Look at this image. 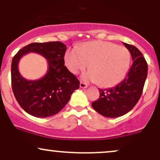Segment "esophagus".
Instances as JSON below:
<instances>
[{
    "mask_svg": "<svg viewBox=\"0 0 160 160\" xmlns=\"http://www.w3.org/2000/svg\"><path fill=\"white\" fill-rule=\"evenodd\" d=\"M80 88H88V84L84 83V82H81V83H80Z\"/></svg>",
    "mask_w": 160,
    "mask_h": 160,
    "instance_id": "1",
    "label": "esophagus"
}]
</instances>
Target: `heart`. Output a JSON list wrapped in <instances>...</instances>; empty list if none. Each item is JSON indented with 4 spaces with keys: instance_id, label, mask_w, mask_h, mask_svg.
Instances as JSON below:
<instances>
[{
    "instance_id": "obj_1",
    "label": "heart",
    "mask_w": 160,
    "mask_h": 160,
    "mask_svg": "<svg viewBox=\"0 0 160 160\" xmlns=\"http://www.w3.org/2000/svg\"><path fill=\"white\" fill-rule=\"evenodd\" d=\"M130 53L127 48L106 41H91L66 52L65 63L71 72L77 74L88 67L82 76L85 81L98 82L112 88L124 78L130 64Z\"/></svg>"
}]
</instances>
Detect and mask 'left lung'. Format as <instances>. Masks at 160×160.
Returning <instances> with one entry per match:
<instances>
[{
  "instance_id": "8db88e82",
  "label": "left lung",
  "mask_w": 160,
  "mask_h": 160,
  "mask_svg": "<svg viewBox=\"0 0 160 160\" xmlns=\"http://www.w3.org/2000/svg\"><path fill=\"white\" fill-rule=\"evenodd\" d=\"M132 55V65L125 78L115 87L99 89V98L92 103L96 112L107 118L128 113L139 100L148 76V63L136 46L123 42Z\"/></svg>"
}]
</instances>
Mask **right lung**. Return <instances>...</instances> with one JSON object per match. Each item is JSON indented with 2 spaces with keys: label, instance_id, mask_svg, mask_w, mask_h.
I'll use <instances>...</instances> for the list:
<instances>
[{
  "label": "right lung",
  "instance_id": "right-lung-1",
  "mask_svg": "<svg viewBox=\"0 0 160 160\" xmlns=\"http://www.w3.org/2000/svg\"><path fill=\"white\" fill-rule=\"evenodd\" d=\"M67 47L61 42H33L23 47L12 58L11 82L17 102L27 113L37 118L54 115L67 104L80 82L64 66ZM35 52L47 60L49 67L42 79L25 80L18 71L22 56Z\"/></svg>",
  "mask_w": 160,
  "mask_h": 160
}]
</instances>
